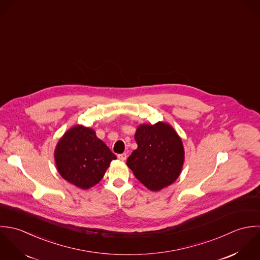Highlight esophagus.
<instances>
[{"mask_svg": "<svg viewBox=\"0 0 260 260\" xmlns=\"http://www.w3.org/2000/svg\"><path fill=\"white\" fill-rule=\"evenodd\" d=\"M117 157H118L120 160H125V159H126V157H127V155H126L125 153H123V154H119V155H117Z\"/></svg>", "mask_w": 260, "mask_h": 260, "instance_id": "obj_1", "label": "esophagus"}]
</instances>
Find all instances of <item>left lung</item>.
<instances>
[{
	"label": "left lung",
	"mask_w": 260,
	"mask_h": 260,
	"mask_svg": "<svg viewBox=\"0 0 260 260\" xmlns=\"http://www.w3.org/2000/svg\"><path fill=\"white\" fill-rule=\"evenodd\" d=\"M138 149L126 165L136 178L151 191H159L180 176L185 152L181 138L168 123L141 124L136 132Z\"/></svg>",
	"instance_id": "8db88e82"
}]
</instances>
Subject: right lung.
I'll return each mask as SVG.
<instances>
[{
	"label": "right lung",
	"instance_id": "add662e5",
	"mask_svg": "<svg viewBox=\"0 0 260 260\" xmlns=\"http://www.w3.org/2000/svg\"><path fill=\"white\" fill-rule=\"evenodd\" d=\"M54 157L61 177L86 190L104 178L110 161L116 156L92 128L75 125L59 140Z\"/></svg>",
	"mask_w": 260,
	"mask_h": 260
}]
</instances>
